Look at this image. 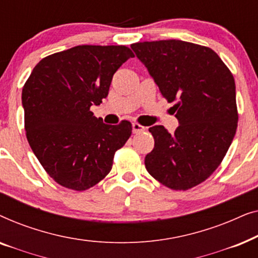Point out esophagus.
<instances>
[{
	"instance_id": "obj_1",
	"label": "esophagus",
	"mask_w": 258,
	"mask_h": 258,
	"mask_svg": "<svg viewBox=\"0 0 258 258\" xmlns=\"http://www.w3.org/2000/svg\"><path fill=\"white\" fill-rule=\"evenodd\" d=\"M146 129L143 125L139 124V123H133V133L134 134H139V133H142L143 130Z\"/></svg>"
}]
</instances>
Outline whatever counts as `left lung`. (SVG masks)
Returning <instances> with one entry per match:
<instances>
[{"mask_svg":"<svg viewBox=\"0 0 258 258\" xmlns=\"http://www.w3.org/2000/svg\"><path fill=\"white\" fill-rule=\"evenodd\" d=\"M168 102H175L178 126L149 132L155 147L144 164L155 179L174 190L206 181L234 140L238 114L235 80L216 52L179 40L130 45Z\"/></svg>","mask_w":258,"mask_h":258,"instance_id":"left-lung-1","label":"left lung"}]
</instances>
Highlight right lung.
<instances>
[{"label":"right lung","instance_id":"add662e5","mask_svg":"<svg viewBox=\"0 0 258 258\" xmlns=\"http://www.w3.org/2000/svg\"><path fill=\"white\" fill-rule=\"evenodd\" d=\"M134 57L124 45H77L37 63L22 90L24 128L49 176L68 189L87 190L111 170L132 124H105L90 111L108 96L112 76Z\"/></svg>","mask_w":258,"mask_h":258}]
</instances>
